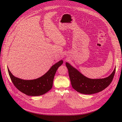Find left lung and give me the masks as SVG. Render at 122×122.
I'll use <instances>...</instances> for the list:
<instances>
[{
	"label": "left lung",
	"instance_id": "8db88e82",
	"mask_svg": "<svg viewBox=\"0 0 122 122\" xmlns=\"http://www.w3.org/2000/svg\"><path fill=\"white\" fill-rule=\"evenodd\" d=\"M72 87L77 92L83 94L91 95L103 91L112 82L116 68L109 76L104 78L91 79L82 74L68 62H66Z\"/></svg>",
	"mask_w": 122,
	"mask_h": 122
}]
</instances>
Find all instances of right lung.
Wrapping results in <instances>:
<instances>
[{"mask_svg":"<svg viewBox=\"0 0 122 122\" xmlns=\"http://www.w3.org/2000/svg\"><path fill=\"white\" fill-rule=\"evenodd\" d=\"M63 61L61 60L53 65L45 74L38 78L24 80L14 76L8 68L10 78L14 86L22 93L30 96H38L44 95L52 87L53 79L58 68Z\"/></svg>","mask_w":122,"mask_h":122,"instance_id":"obj_1","label":"right lung"}]
</instances>
